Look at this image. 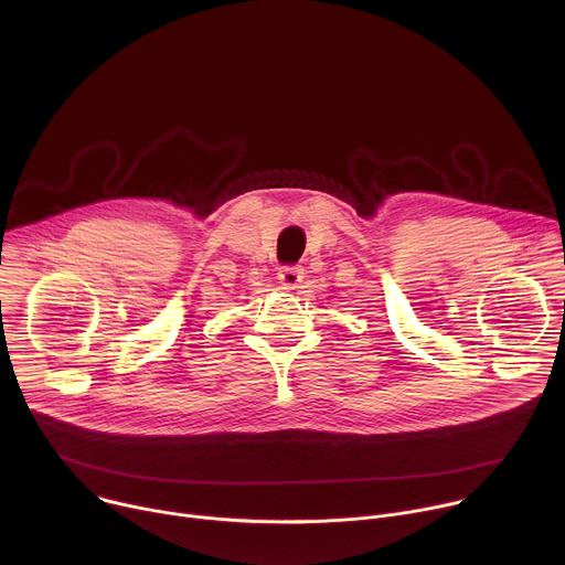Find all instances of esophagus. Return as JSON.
Here are the masks:
<instances>
[{"mask_svg":"<svg viewBox=\"0 0 565 565\" xmlns=\"http://www.w3.org/2000/svg\"><path fill=\"white\" fill-rule=\"evenodd\" d=\"M277 277L286 288H295L303 277V268L301 266H281Z\"/></svg>","mask_w":565,"mask_h":565,"instance_id":"34e87169","label":"esophagus"}]
</instances>
